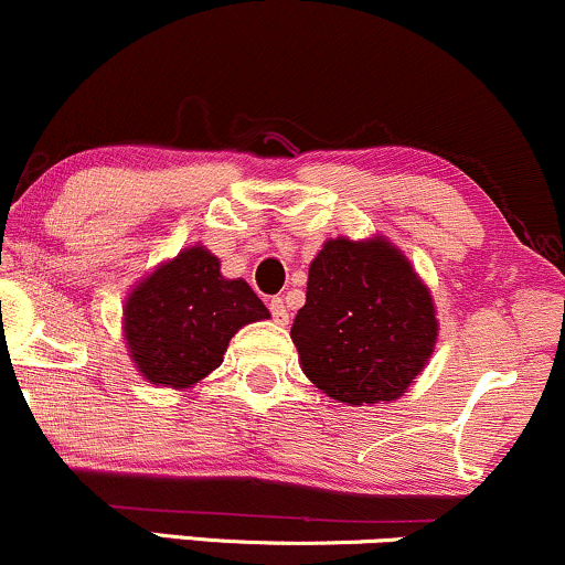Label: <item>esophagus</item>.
Here are the masks:
<instances>
[{
    "mask_svg": "<svg viewBox=\"0 0 565 565\" xmlns=\"http://www.w3.org/2000/svg\"><path fill=\"white\" fill-rule=\"evenodd\" d=\"M269 311H271V317H275V322L277 324H288V307H285V298L282 296H275L269 301Z\"/></svg>",
    "mask_w": 565,
    "mask_h": 565,
    "instance_id": "34e87169",
    "label": "esophagus"
}]
</instances>
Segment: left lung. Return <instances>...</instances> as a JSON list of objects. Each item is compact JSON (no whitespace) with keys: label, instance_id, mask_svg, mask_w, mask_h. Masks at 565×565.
Returning <instances> with one entry per match:
<instances>
[{"label":"left lung","instance_id":"8db88e82","mask_svg":"<svg viewBox=\"0 0 565 565\" xmlns=\"http://www.w3.org/2000/svg\"><path fill=\"white\" fill-rule=\"evenodd\" d=\"M290 338L322 394L362 407L407 394L434 354L439 320L428 285L394 243L330 237L309 264Z\"/></svg>","mask_w":565,"mask_h":565}]
</instances>
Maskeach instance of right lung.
Masks as SVG:
<instances>
[{"label": "right lung", "instance_id": "1", "mask_svg": "<svg viewBox=\"0 0 565 565\" xmlns=\"http://www.w3.org/2000/svg\"><path fill=\"white\" fill-rule=\"evenodd\" d=\"M258 320H269V309L250 285L227 280L205 245H190L131 288L121 328L145 381L188 391L222 364L230 338Z\"/></svg>", "mask_w": 565, "mask_h": 565}]
</instances>
